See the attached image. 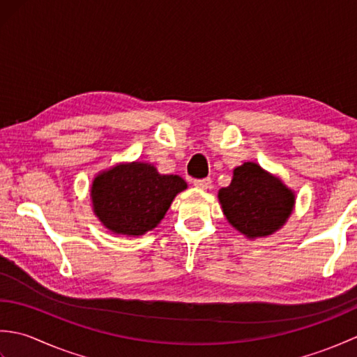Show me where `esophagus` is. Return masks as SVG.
<instances>
[{
	"label": "esophagus",
	"mask_w": 357,
	"mask_h": 357,
	"mask_svg": "<svg viewBox=\"0 0 357 357\" xmlns=\"http://www.w3.org/2000/svg\"><path fill=\"white\" fill-rule=\"evenodd\" d=\"M193 184H195V187L202 188V190H207V188L211 187V179H210V178H206V179H195Z\"/></svg>",
	"instance_id": "34e87169"
}]
</instances>
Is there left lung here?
<instances>
[{
  "label": "left lung",
  "instance_id": "1",
  "mask_svg": "<svg viewBox=\"0 0 357 357\" xmlns=\"http://www.w3.org/2000/svg\"><path fill=\"white\" fill-rule=\"evenodd\" d=\"M218 198L227 221L250 239L278 231L296 201L293 190L256 162L236 167L230 185L221 188Z\"/></svg>",
  "mask_w": 357,
  "mask_h": 357
}]
</instances>
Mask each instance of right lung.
Returning a JSON list of instances; mask_svg holds the SVG:
<instances>
[{
	"label": "right lung",
	"instance_id": "1",
	"mask_svg": "<svg viewBox=\"0 0 357 357\" xmlns=\"http://www.w3.org/2000/svg\"><path fill=\"white\" fill-rule=\"evenodd\" d=\"M185 188L187 183L178 174H161L155 165L136 161L98 173L90 198L105 229L141 236L161 222L174 196Z\"/></svg>",
	"mask_w": 357,
	"mask_h": 357
}]
</instances>
